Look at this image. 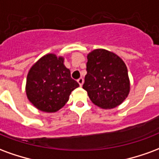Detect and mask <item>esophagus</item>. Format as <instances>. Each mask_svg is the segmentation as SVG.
I'll return each instance as SVG.
<instances>
[{"label": "esophagus", "instance_id": "1", "mask_svg": "<svg viewBox=\"0 0 159 159\" xmlns=\"http://www.w3.org/2000/svg\"><path fill=\"white\" fill-rule=\"evenodd\" d=\"M83 82H84V80H83V77H80L79 79L77 80V83H79L80 87H82V86H83Z\"/></svg>", "mask_w": 159, "mask_h": 159}]
</instances>
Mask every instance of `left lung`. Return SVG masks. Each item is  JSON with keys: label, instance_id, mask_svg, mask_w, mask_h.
Wrapping results in <instances>:
<instances>
[{"label": "left lung", "instance_id": "1", "mask_svg": "<svg viewBox=\"0 0 159 159\" xmlns=\"http://www.w3.org/2000/svg\"><path fill=\"white\" fill-rule=\"evenodd\" d=\"M87 59V75L83 89L91 101L102 109L118 107L130 91L125 63L116 53L101 48L91 51Z\"/></svg>", "mask_w": 159, "mask_h": 159}]
</instances>
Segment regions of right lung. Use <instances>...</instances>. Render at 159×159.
Masks as SVG:
<instances>
[{"label": "right lung", "instance_id": "add662e5", "mask_svg": "<svg viewBox=\"0 0 159 159\" xmlns=\"http://www.w3.org/2000/svg\"><path fill=\"white\" fill-rule=\"evenodd\" d=\"M65 58L54 53L42 56L30 69L25 92L30 102L44 112H56L69 100L79 84L64 65Z\"/></svg>", "mask_w": 159, "mask_h": 159}]
</instances>
